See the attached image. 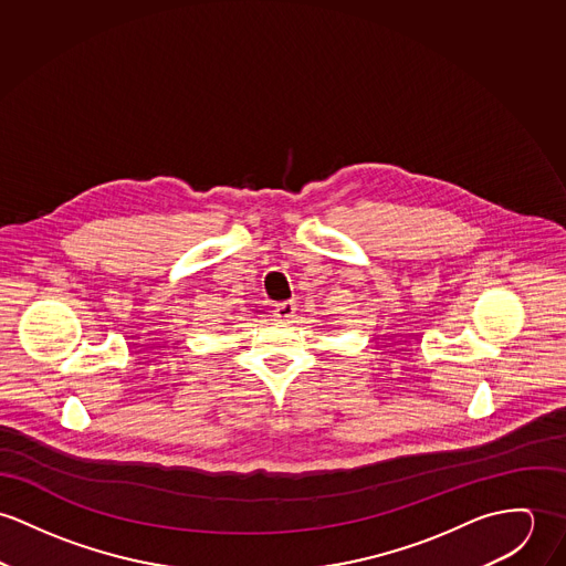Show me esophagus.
I'll return each instance as SVG.
<instances>
[{"instance_id":"34e87169","label":"esophagus","mask_w":566,"mask_h":566,"mask_svg":"<svg viewBox=\"0 0 566 566\" xmlns=\"http://www.w3.org/2000/svg\"><path fill=\"white\" fill-rule=\"evenodd\" d=\"M295 311H297V304H293V302H284V304H277L275 306V318H280V321H291L293 316H295Z\"/></svg>"}]
</instances>
